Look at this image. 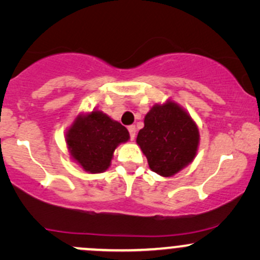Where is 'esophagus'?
Masks as SVG:
<instances>
[{"label": "esophagus", "instance_id": "esophagus-1", "mask_svg": "<svg viewBox=\"0 0 260 260\" xmlns=\"http://www.w3.org/2000/svg\"><path fill=\"white\" fill-rule=\"evenodd\" d=\"M136 126H128V132H129V136H131V139H134L136 138Z\"/></svg>", "mask_w": 260, "mask_h": 260}]
</instances>
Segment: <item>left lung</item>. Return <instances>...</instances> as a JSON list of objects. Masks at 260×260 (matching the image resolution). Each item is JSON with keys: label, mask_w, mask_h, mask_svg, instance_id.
<instances>
[{"label": "left lung", "mask_w": 260, "mask_h": 260, "mask_svg": "<svg viewBox=\"0 0 260 260\" xmlns=\"http://www.w3.org/2000/svg\"><path fill=\"white\" fill-rule=\"evenodd\" d=\"M137 143L149 168L164 177L177 174L197 154L199 132L194 121L177 104L155 105L144 118Z\"/></svg>", "instance_id": "left-lung-1"}]
</instances>
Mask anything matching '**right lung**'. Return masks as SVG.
Masks as SVG:
<instances>
[{
    "mask_svg": "<svg viewBox=\"0 0 260 260\" xmlns=\"http://www.w3.org/2000/svg\"><path fill=\"white\" fill-rule=\"evenodd\" d=\"M128 139L127 128L101 111L77 117L66 136L72 157L90 174L105 171L116 147Z\"/></svg>",
    "mask_w": 260,
    "mask_h": 260,
    "instance_id": "obj_1",
    "label": "right lung"
}]
</instances>
